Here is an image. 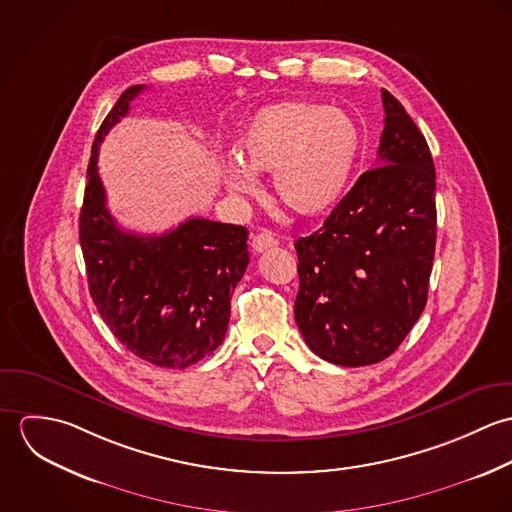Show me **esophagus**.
<instances>
[{
	"mask_svg": "<svg viewBox=\"0 0 512 512\" xmlns=\"http://www.w3.org/2000/svg\"><path fill=\"white\" fill-rule=\"evenodd\" d=\"M280 244V240H278V236L276 234H272L270 230H264V232H258L254 238H252V250L254 252H264V250H268V248H276Z\"/></svg>",
	"mask_w": 512,
	"mask_h": 512,
	"instance_id": "obj_1",
	"label": "esophagus"
}]
</instances>
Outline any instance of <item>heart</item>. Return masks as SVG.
Instances as JSON below:
<instances>
[{
  "label": "heart",
  "mask_w": 512,
  "mask_h": 512,
  "mask_svg": "<svg viewBox=\"0 0 512 512\" xmlns=\"http://www.w3.org/2000/svg\"><path fill=\"white\" fill-rule=\"evenodd\" d=\"M363 153L359 122L337 108L284 100L260 108L240 130L224 183L254 195V173H272L276 199L299 217H323L345 197Z\"/></svg>",
  "instance_id": "obj_1"
}]
</instances>
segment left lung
Here are the masks:
<instances>
[{
	"label": "left lung",
	"mask_w": 512,
	"mask_h": 512,
	"mask_svg": "<svg viewBox=\"0 0 512 512\" xmlns=\"http://www.w3.org/2000/svg\"><path fill=\"white\" fill-rule=\"evenodd\" d=\"M378 161L323 226L295 240V323L341 366L374 365L406 339L428 301L436 252V169L424 134L382 90Z\"/></svg>",
	"instance_id": "8db88e82"
}]
</instances>
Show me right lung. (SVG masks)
<instances>
[{"label":"right lung","instance_id":"add662e5","mask_svg":"<svg viewBox=\"0 0 512 512\" xmlns=\"http://www.w3.org/2000/svg\"><path fill=\"white\" fill-rule=\"evenodd\" d=\"M142 90H124L96 134L78 238L88 290L116 339L151 365L185 368L226 335L230 297L250 262L248 230L201 217L159 236L120 230L106 207L98 147Z\"/></svg>","mask_w":512,"mask_h":512}]
</instances>
